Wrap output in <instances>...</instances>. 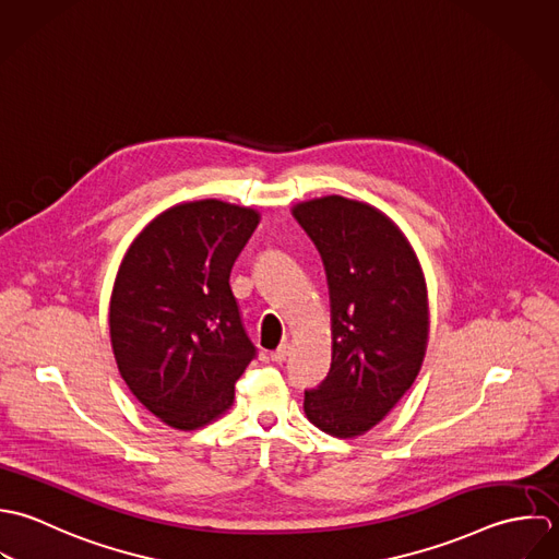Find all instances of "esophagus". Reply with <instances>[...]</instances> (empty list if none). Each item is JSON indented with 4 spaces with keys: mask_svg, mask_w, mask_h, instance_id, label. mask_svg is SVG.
<instances>
[{
    "mask_svg": "<svg viewBox=\"0 0 559 559\" xmlns=\"http://www.w3.org/2000/svg\"><path fill=\"white\" fill-rule=\"evenodd\" d=\"M289 354H292V345H289V343H283V345H278V347L270 354V358H272L274 362H283V360H287Z\"/></svg>",
    "mask_w": 559,
    "mask_h": 559,
    "instance_id": "obj_1",
    "label": "esophagus"
}]
</instances>
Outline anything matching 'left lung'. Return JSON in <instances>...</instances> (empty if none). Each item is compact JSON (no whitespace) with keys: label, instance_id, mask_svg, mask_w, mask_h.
Segmentation results:
<instances>
[{"label":"left lung","instance_id":"8db88e82","mask_svg":"<svg viewBox=\"0 0 559 559\" xmlns=\"http://www.w3.org/2000/svg\"><path fill=\"white\" fill-rule=\"evenodd\" d=\"M326 270L333 362L305 391V413L336 439L360 437L413 386L428 345V289L419 259L382 212L343 197L294 207Z\"/></svg>","mask_w":559,"mask_h":559}]
</instances>
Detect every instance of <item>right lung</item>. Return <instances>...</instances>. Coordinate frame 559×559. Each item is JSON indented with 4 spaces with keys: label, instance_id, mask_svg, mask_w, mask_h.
Returning <instances> with one entry per match:
<instances>
[{
    "label": "right lung",
    "instance_id": "right-lung-1",
    "mask_svg": "<svg viewBox=\"0 0 559 559\" xmlns=\"http://www.w3.org/2000/svg\"><path fill=\"white\" fill-rule=\"evenodd\" d=\"M259 214L216 199L162 212L131 241L110 300L114 358L129 391L177 430L233 404L257 349L228 276Z\"/></svg>",
    "mask_w": 559,
    "mask_h": 559
}]
</instances>
